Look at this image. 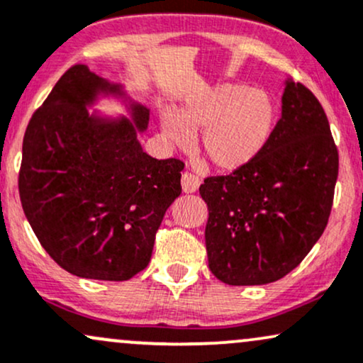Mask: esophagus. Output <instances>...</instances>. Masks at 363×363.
<instances>
[{
	"label": "esophagus",
	"instance_id": "obj_1",
	"mask_svg": "<svg viewBox=\"0 0 363 363\" xmlns=\"http://www.w3.org/2000/svg\"><path fill=\"white\" fill-rule=\"evenodd\" d=\"M199 184H201V181L198 176H194V174H191V172L182 174L181 186H182V191H184V193H196Z\"/></svg>",
	"mask_w": 363,
	"mask_h": 363
}]
</instances>
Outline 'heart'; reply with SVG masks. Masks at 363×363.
<instances>
[{
	"mask_svg": "<svg viewBox=\"0 0 363 363\" xmlns=\"http://www.w3.org/2000/svg\"><path fill=\"white\" fill-rule=\"evenodd\" d=\"M276 108L267 93L221 82L193 96L177 113L164 111L160 126L174 145L189 148L199 135L201 154L213 167L237 170L250 164L272 133Z\"/></svg>",
	"mask_w": 363,
	"mask_h": 363,
	"instance_id": "obj_1",
	"label": "heart"
}]
</instances>
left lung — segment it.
Listing matches in <instances>:
<instances>
[{
  "label": "left lung",
  "instance_id": "obj_1",
  "mask_svg": "<svg viewBox=\"0 0 363 363\" xmlns=\"http://www.w3.org/2000/svg\"><path fill=\"white\" fill-rule=\"evenodd\" d=\"M338 150L311 91L286 81L282 116L260 154L230 176L204 179L209 270L230 286L279 281L328 225Z\"/></svg>",
  "mask_w": 363,
  "mask_h": 363
}]
</instances>
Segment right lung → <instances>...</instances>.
Returning <instances> with one entry per match:
<instances>
[{
  "mask_svg": "<svg viewBox=\"0 0 363 363\" xmlns=\"http://www.w3.org/2000/svg\"><path fill=\"white\" fill-rule=\"evenodd\" d=\"M99 95L127 101L132 121L89 116ZM150 110L123 86L76 64L33 113L23 137L21 206L40 245L64 270L128 281L148 265L165 211L181 194L179 159L143 152Z\"/></svg>",
  "mask_w": 363,
  "mask_h": 363,
  "instance_id": "add662e5",
  "label": "right lung"
}]
</instances>
